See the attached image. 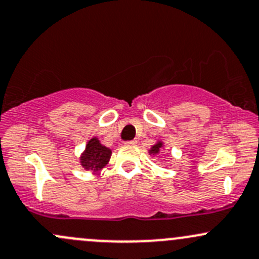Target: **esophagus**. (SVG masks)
Here are the masks:
<instances>
[{
    "label": "esophagus",
    "mask_w": 259,
    "mask_h": 259,
    "mask_svg": "<svg viewBox=\"0 0 259 259\" xmlns=\"http://www.w3.org/2000/svg\"><path fill=\"white\" fill-rule=\"evenodd\" d=\"M124 144H127V146H136V144H137V141H127L124 142Z\"/></svg>",
    "instance_id": "1"
}]
</instances>
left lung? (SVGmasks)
<instances>
[{
    "label": "left lung",
    "instance_id": "obj_1",
    "mask_svg": "<svg viewBox=\"0 0 259 259\" xmlns=\"http://www.w3.org/2000/svg\"><path fill=\"white\" fill-rule=\"evenodd\" d=\"M160 147H162V143H157V144H155V146H153V148H152L151 151H149V152L153 153V154H155V153L159 152V148H160Z\"/></svg>",
    "mask_w": 259,
    "mask_h": 259
}]
</instances>
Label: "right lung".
I'll return each mask as SVG.
<instances>
[{
	"label": "right lung",
	"instance_id": "add662e5",
	"mask_svg": "<svg viewBox=\"0 0 259 259\" xmlns=\"http://www.w3.org/2000/svg\"><path fill=\"white\" fill-rule=\"evenodd\" d=\"M111 157V151L102 146L97 138L89 141L84 154L81 155V165L86 170H100L106 165Z\"/></svg>",
	"mask_w": 259,
	"mask_h": 259
}]
</instances>
